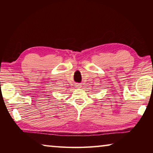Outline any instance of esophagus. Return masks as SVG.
I'll use <instances>...</instances> for the list:
<instances>
[{
  "label": "esophagus",
  "instance_id": "34e87169",
  "mask_svg": "<svg viewBox=\"0 0 153 153\" xmlns=\"http://www.w3.org/2000/svg\"><path fill=\"white\" fill-rule=\"evenodd\" d=\"M76 86V88H81V84H77H77H76V86Z\"/></svg>",
  "mask_w": 153,
  "mask_h": 153
}]
</instances>
